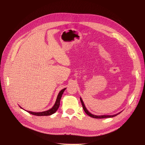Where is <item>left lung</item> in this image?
I'll return each instance as SVG.
<instances>
[{
  "label": "left lung",
  "instance_id": "left-lung-1",
  "mask_svg": "<svg viewBox=\"0 0 145 145\" xmlns=\"http://www.w3.org/2000/svg\"><path fill=\"white\" fill-rule=\"evenodd\" d=\"M80 101H81V103H82V106H83V110H84V111L85 112V113L87 115H88L89 116H90L91 117H93V118H109V117H115L116 116H117L118 114H120V112L117 114H115V115H112V116H108V115H103V116H95V115H93L91 113H90L87 110V109L86 108L85 105H84V103H83L82 99H81V97L80 98Z\"/></svg>",
  "mask_w": 145,
  "mask_h": 145
}]
</instances>
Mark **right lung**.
Here are the masks:
<instances>
[{
    "mask_svg": "<svg viewBox=\"0 0 145 145\" xmlns=\"http://www.w3.org/2000/svg\"><path fill=\"white\" fill-rule=\"evenodd\" d=\"M65 89L66 88H64V89H62L59 92V93L57 95V99H56V103H55L54 105L53 106V107L51 108L50 109H49V110L46 111L40 112H31V111H26V110L25 111L28 112H29V114H33L34 116H48L52 115V114L55 113L57 111V110L58 109V108H59L60 101L61 97H62V95L64 91L65 90ZM20 108H21V107L20 106ZM22 109H23V108H22Z\"/></svg>",
    "mask_w": 145,
    "mask_h": 145,
    "instance_id": "add662e5",
    "label": "right lung"
}]
</instances>
